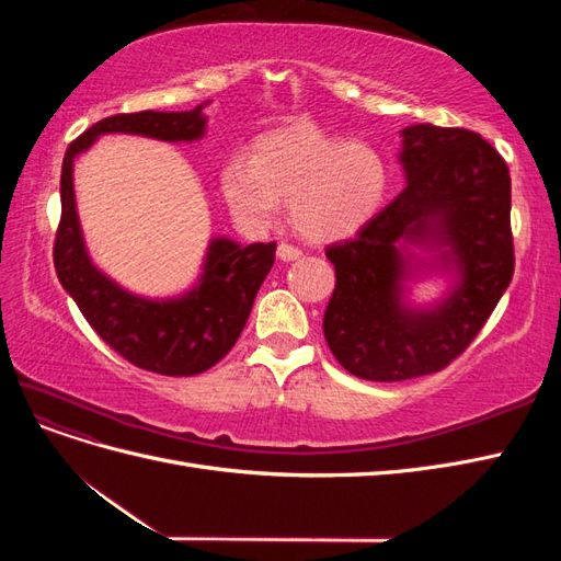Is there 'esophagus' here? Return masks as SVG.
Returning a JSON list of instances; mask_svg holds the SVG:
<instances>
[{
	"label": "esophagus",
	"instance_id": "obj_1",
	"mask_svg": "<svg viewBox=\"0 0 561 561\" xmlns=\"http://www.w3.org/2000/svg\"><path fill=\"white\" fill-rule=\"evenodd\" d=\"M278 257L283 262H293V260L301 257V250L297 245H293V243H280L278 245Z\"/></svg>",
	"mask_w": 561,
	"mask_h": 561
}]
</instances>
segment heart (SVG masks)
<instances>
[{
    "label": "heart",
    "mask_w": 561,
    "mask_h": 561,
    "mask_svg": "<svg viewBox=\"0 0 561 561\" xmlns=\"http://www.w3.org/2000/svg\"><path fill=\"white\" fill-rule=\"evenodd\" d=\"M386 165L365 142H342L309 124L266 133L252 159L231 157L219 190L236 222L264 229L290 203L293 225L309 241H336L375 215L386 192Z\"/></svg>",
    "instance_id": "b5f03b06"
}]
</instances>
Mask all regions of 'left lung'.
<instances>
[{
	"label": "left lung",
	"instance_id": "1",
	"mask_svg": "<svg viewBox=\"0 0 561 561\" xmlns=\"http://www.w3.org/2000/svg\"><path fill=\"white\" fill-rule=\"evenodd\" d=\"M407 186L348 241L325 248L336 285L322 318L346 371L404 381L445 369L480 334L515 271L511 171L480 133L431 124L402 130ZM433 238L453 250L462 285L433 312L399 304L400 242Z\"/></svg>",
	"mask_w": 561,
	"mask_h": 561
}]
</instances>
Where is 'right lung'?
Masks as SVG:
<instances>
[{"mask_svg":"<svg viewBox=\"0 0 561 561\" xmlns=\"http://www.w3.org/2000/svg\"><path fill=\"white\" fill-rule=\"evenodd\" d=\"M203 107L192 112L114 114L70 142L60 173V222L54 264L58 280L103 342L130 365L165 377H192L217 365L241 336L254 297L276 262V243H210L206 271L190 295L151 301L128 295L91 264L75 208L72 161L103 133H135L180 142L196 140L206 128Z\"/></svg>","mask_w":561,"mask_h":561,"instance_id":"right-lung-1","label":"right lung"}]
</instances>
